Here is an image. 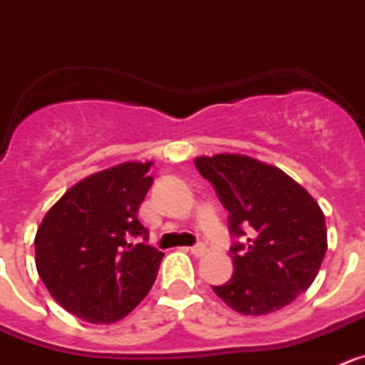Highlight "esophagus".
Segmentation results:
<instances>
[{
	"instance_id": "34e87169",
	"label": "esophagus",
	"mask_w": 365,
	"mask_h": 365,
	"mask_svg": "<svg viewBox=\"0 0 365 365\" xmlns=\"http://www.w3.org/2000/svg\"><path fill=\"white\" fill-rule=\"evenodd\" d=\"M206 252H208V248H206L202 243L195 245V247H190V254H193V256H195V257L206 256Z\"/></svg>"
}]
</instances>
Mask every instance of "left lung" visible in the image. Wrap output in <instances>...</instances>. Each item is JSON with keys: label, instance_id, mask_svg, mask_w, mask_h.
<instances>
[{"label": "left lung", "instance_id": "1", "mask_svg": "<svg viewBox=\"0 0 365 365\" xmlns=\"http://www.w3.org/2000/svg\"><path fill=\"white\" fill-rule=\"evenodd\" d=\"M195 166L228 210L232 235L248 232L245 247H232L234 274L214 287L215 294L247 316L269 314L294 302L314 282L327 250L320 205L278 166L248 155L197 157Z\"/></svg>", "mask_w": 365, "mask_h": 365}]
</instances>
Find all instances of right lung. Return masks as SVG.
I'll return each mask as SVG.
<instances>
[{
	"instance_id": "1",
	"label": "right lung",
	"mask_w": 365,
	"mask_h": 365,
	"mask_svg": "<svg viewBox=\"0 0 365 365\" xmlns=\"http://www.w3.org/2000/svg\"><path fill=\"white\" fill-rule=\"evenodd\" d=\"M151 160L115 164L71 186L41 219L34 237L41 282L67 312L115 324L146 298L164 254L148 240L138 208L153 177Z\"/></svg>"
}]
</instances>
